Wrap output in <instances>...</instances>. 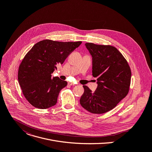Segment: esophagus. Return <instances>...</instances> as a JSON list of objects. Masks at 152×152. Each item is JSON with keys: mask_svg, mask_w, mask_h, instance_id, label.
<instances>
[{"mask_svg": "<svg viewBox=\"0 0 152 152\" xmlns=\"http://www.w3.org/2000/svg\"><path fill=\"white\" fill-rule=\"evenodd\" d=\"M68 84L69 86H75V85H76V84L73 83V82H68Z\"/></svg>", "mask_w": 152, "mask_h": 152, "instance_id": "34e87169", "label": "esophagus"}]
</instances>
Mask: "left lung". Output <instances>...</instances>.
<instances>
[{"label": "left lung", "mask_w": 152, "mask_h": 152, "mask_svg": "<svg viewBox=\"0 0 152 152\" xmlns=\"http://www.w3.org/2000/svg\"><path fill=\"white\" fill-rule=\"evenodd\" d=\"M85 45L92 56V75L98 78V87L92 92L84 86L80 104L90 113H104L114 108L127 95L131 70L116 48L93 43Z\"/></svg>", "instance_id": "left-lung-1"}]
</instances>
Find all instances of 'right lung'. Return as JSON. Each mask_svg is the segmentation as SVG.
I'll list each match as a JSON object with an SVG mask.
<instances>
[{"mask_svg":"<svg viewBox=\"0 0 152 152\" xmlns=\"http://www.w3.org/2000/svg\"><path fill=\"white\" fill-rule=\"evenodd\" d=\"M78 42H58L49 39L36 43L26 53L18 70V80L26 99L36 108L45 109L56 105L66 81L51 74L58 64L77 48Z\"/></svg>","mask_w":152,"mask_h":152,"instance_id":"obj_1","label":"right lung"}]
</instances>
